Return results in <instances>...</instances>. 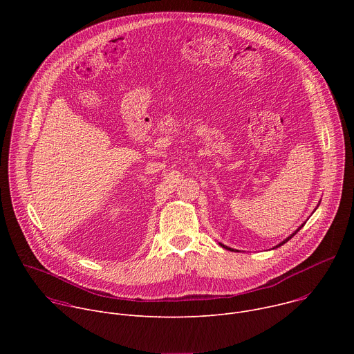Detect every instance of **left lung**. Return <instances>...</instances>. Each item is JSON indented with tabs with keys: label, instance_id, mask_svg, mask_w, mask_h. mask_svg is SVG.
Returning a JSON list of instances; mask_svg holds the SVG:
<instances>
[{
	"label": "left lung",
	"instance_id": "obj_1",
	"mask_svg": "<svg viewBox=\"0 0 354 354\" xmlns=\"http://www.w3.org/2000/svg\"><path fill=\"white\" fill-rule=\"evenodd\" d=\"M315 210H317V207H315ZM315 210H314V212H315ZM314 212H313V213H314ZM304 224H306V223H304ZM304 224H301V225H299V227H298V228H297V230H295V231H294V232H292V234H291V235H288V236H287V238H286V239H283V241H281V242H280V243H279V245H276V246H274V248H273V249H276V248H279V246H281V245H283V243H286V242H287V241H290V239H291V238H292V236H294V235H295V234H297V232H298V231H299V230H301V228H302V227H304ZM220 246H223V248H224V249H228V250H232V252H238V250H235V249H232V248H230V246H227V245H224V243H220Z\"/></svg>",
	"mask_w": 354,
	"mask_h": 354
}]
</instances>
